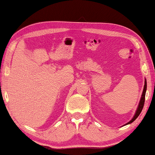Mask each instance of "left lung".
Here are the masks:
<instances>
[{"label":"left lung","mask_w":155,"mask_h":155,"mask_svg":"<svg viewBox=\"0 0 155 155\" xmlns=\"http://www.w3.org/2000/svg\"><path fill=\"white\" fill-rule=\"evenodd\" d=\"M146 90H147V80H146V79H145V84H144L143 93H142L140 99L139 104H138V106H137V108L136 111H135V113L134 114V116H133V117L132 118V119H131L129 122L127 123V124L124 125V126H126V125H128V124H131V123H133L135 119H136L137 117H138V116L140 115V114L141 113L142 110H143V106H144V103H145V97Z\"/></svg>","instance_id":"1"}]
</instances>
